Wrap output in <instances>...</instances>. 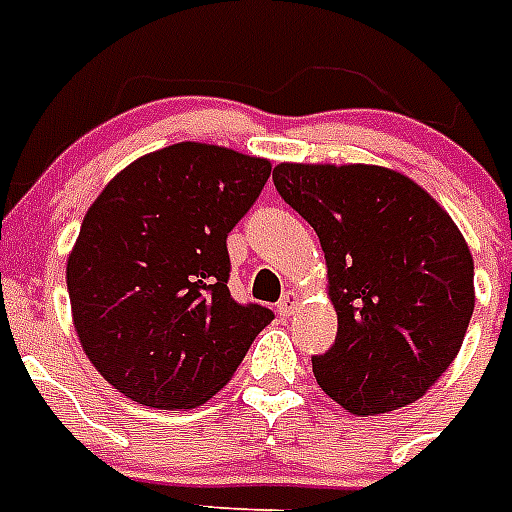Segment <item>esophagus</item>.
I'll return each mask as SVG.
<instances>
[{
	"mask_svg": "<svg viewBox=\"0 0 512 512\" xmlns=\"http://www.w3.org/2000/svg\"><path fill=\"white\" fill-rule=\"evenodd\" d=\"M299 305H302V297H299L297 292H286L284 299L278 302V315H284V318H289V315L297 313Z\"/></svg>",
	"mask_w": 512,
	"mask_h": 512,
	"instance_id": "obj_1",
	"label": "esophagus"
}]
</instances>
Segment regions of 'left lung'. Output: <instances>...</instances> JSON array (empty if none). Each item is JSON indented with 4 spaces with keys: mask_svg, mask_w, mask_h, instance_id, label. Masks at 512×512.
<instances>
[{
    "mask_svg": "<svg viewBox=\"0 0 512 512\" xmlns=\"http://www.w3.org/2000/svg\"><path fill=\"white\" fill-rule=\"evenodd\" d=\"M273 184L315 228L336 310V342L315 381L352 415L405 407L463 347L473 257L460 228L413 178L381 165L281 162Z\"/></svg>",
    "mask_w": 512,
    "mask_h": 512,
    "instance_id": "8db88e82",
    "label": "left lung"
}]
</instances>
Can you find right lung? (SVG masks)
<instances>
[{
	"instance_id": "obj_1",
	"label": "right lung",
	"mask_w": 512,
	"mask_h": 512,
	"mask_svg": "<svg viewBox=\"0 0 512 512\" xmlns=\"http://www.w3.org/2000/svg\"><path fill=\"white\" fill-rule=\"evenodd\" d=\"M270 160L181 141L102 189L68 257L73 326L94 368L128 400L191 410L231 381L273 321L228 292L226 239Z\"/></svg>"
}]
</instances>
